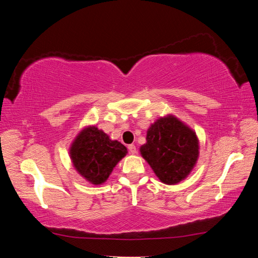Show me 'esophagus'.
<instances>
[{"label": "esophagus", "instance_id": "34e87169", "mask_svg": "<svg viewBox=\"0 0 258 258\" xmlns=\"http://www.w3.org/2000/svg\"><path fill=\"white\" fill-rule=\"evenodd\" d=\"M128 150H130V152H131V154H132V155H135V154H137V147H135L134 145H130L128 147Z\"/></svg>", "mask_w": 258, "mask_h": 258}]
</instances>
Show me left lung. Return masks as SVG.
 I'll return each instance as SVG.
<instances>
[{
  "label": "left lung",
  "instance_id": "1",
  "mask_svg": "<svg viewBox=\"0 0 258 258\" xmlns=\"http://www.w3.org/2000/svg\"><path fill=\"white\" fill-rule=\"evenodd\" d=\"M140 152L161 182L176 184L197 163L199 142L194 131L171 115L150 126Z\"/></svg>",
  "mask_w": 258,
  "mask_h": 258
}]
</instances>
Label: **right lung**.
<instances>
[{"label":"right lung","mask_w":258,"mask_h":258,"mask_svg":"<svg viewBox=\"0 0 258 258\" xmlns=\"http://www.w3.org/2000/svg\"><path fill=\"white\" fill-rule=\"evenodd\" d=\"M127 149L118 141H112L103 131L95 126L81 131L71 147L74 167L92 184L107 181L118 161L126 156Z\"/></svg>","instance_id":"right-lung-1"}]
</instances>
